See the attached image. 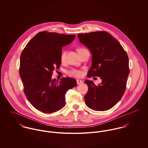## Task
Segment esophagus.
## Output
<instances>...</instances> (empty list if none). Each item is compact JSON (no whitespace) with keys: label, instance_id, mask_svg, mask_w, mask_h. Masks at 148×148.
Listing matches in <instances>:
<instances>
[{"label":"esophagus","instance_id":"1","mask_svg":"<svg viewBox=\"0 0 148 148\" xmlns=\"http://www.w3.org/2000/svg\"><path fill=\"white\" fill-rule=\"evenodd\" d=\"M76 81H77V84H80L83 83V81L81 80H79V79H77Z\"/></svg>","mask_w":148,"mask_h":148}]
</instances>
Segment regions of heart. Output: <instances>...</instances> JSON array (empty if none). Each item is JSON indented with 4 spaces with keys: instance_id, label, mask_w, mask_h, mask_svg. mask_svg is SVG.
Returning <instances> with one entry per match:
<instances>
[{
    "instance_id": "obj_1",
    "label": "heart",
    "mask_w": 148,
    "mask_h": 148,
    "mask_svg": "<svg viewBox=\"0 0 148 148\" xmlns=\"http://www.w3.org/2000/svg\"><path fill=\"white\" fill-rule=\"evenodd\" d=\"M87 50L86 49H85L84 48H79L77 49L78 53L80 54L81 52H83L84 51ZM65 58H66V51H62L61 55H60V60L62 62H64L65 60ZM68 75H69L70 76H73L75 77H80L83 75V72L79 69H72L71 70H69L68 72Z\"/></svg>"
}]
</instances>
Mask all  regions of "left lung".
Returning a JSON list of instances; mask_svg holds the SVG:
<instances>
[{"label":"left lung","instance_id":"1","mask_svg":"<svg viewBox=\"0 0 148 148\" xmlns=\"http://www.w3.org/2000/svg\"><path fill=\"white\" fill-rule=\"evenodd\" d=\"M80 42L90 50L92 66L87 76L100 77V84L85 80L88 90L84 97L86 106L96 111L112 108L121 99L129 73L127 52L112 35L106 31L79 34Z\"/></svg>","mask_w":148,"mask_h":148}]
</instances>
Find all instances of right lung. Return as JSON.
<instances>
[{"mask_svg": "<svg viewBox=\"0 0 148 148\" xmlns=\"http://www.w3.org/2000/svg\"><path fill=\"white\" fill-rule=\"evenodd\" d=\"M75 35L42 31L26 45L21 55L19 75L24 94L36 109L45 113L57 112L65 106V93L77 85L76 80L51 79L61 65L62 48L72 42Z\"/></svg>", "mask_w": 148, "mask_h": 148, "instance_id": "obj_1", "label": "right lung"}]
</instances>
